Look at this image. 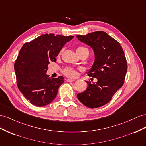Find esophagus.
I'll list each match as a JSON object with an SVG mask.
<instances>
[{
    "mask_svg": "<svg viewBox=\"0 0 146 146\" xmlns=\"http://www.w3.org/2000/svg\"><path fill=\"white\" fill-rule=\"evenodd\" d=\"M74 81H75V80H74V79H72V78H68L66 80V81H68V82H73Z\"/></svg>",
    "mask_w": 146,
    "mask_h": 146,
    "instance_id": "1",
    "label": "esophagus"
}]
</instances>
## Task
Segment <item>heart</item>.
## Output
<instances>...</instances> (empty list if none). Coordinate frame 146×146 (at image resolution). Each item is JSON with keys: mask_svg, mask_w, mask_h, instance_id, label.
I'll return each instance as SVG.
<instances>
[{"mask_svg": "<svg viewBox=\"0 0 146 146\" xmlns=\"http://www.w3.org/2000/svg\"><path fill=\"white\" fill-rule=\"evenodd\" d=\"M82 50H87V51H88V49H87L86 48L83 47V46H80L77 48L76 51H82ZM60 53L61 52L59 53V55L60 54ZM63 73L65 74V75L67 76L68 77H75L77 75L76 70L71 67H67L64 69Z\"/></svg>", "mask_w": 146, "mask_h": 146, "instance_id": "heart-1", "label": "heart"}]
</instances>
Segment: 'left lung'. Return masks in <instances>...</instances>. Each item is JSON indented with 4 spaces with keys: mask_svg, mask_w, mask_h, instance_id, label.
Here are the masks:
<instances>
[{
    "mask_svg": "<svg viewBox=\"0 0 146 146\" xmlns=\"http://www.w3.org/2000/svg\"><path fill=\"white\" fill-rule=\"evenodd\" d=\"M76 36L94 50L95 61L87 74L97 79L96 82L86 81L88 87L77 97L87 107L102 106L111 100L124 83L127 62L123 50L118 41L103 31Z\"/></svg>",
    "mask_w": 146,
    "mask_h": 146,
    "instance_id": "obj_1",
    "label": "left lung"
}]
</instances>
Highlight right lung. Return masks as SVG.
Instances as JSON below:
<instances>
[{
  "label": "right lung",
  "instance_id": "right-lung-1",
  "mask_svg": "<svg viewBox=\"0 0 146 146\" xmlns=\"http://www.w3.org/2000/svg\"><path fill=\"white\" fill-rule=\"evenodd\" d=\"M73 36L43 34L25 43L20 49L14 68L19 90L24 97L36 106H44L56 98L64 82L63 76L51 79L46 74L50 62Z\"/></svg>",
  "mask_w": 146,
  "mask_h": 146
}]
</instances>
